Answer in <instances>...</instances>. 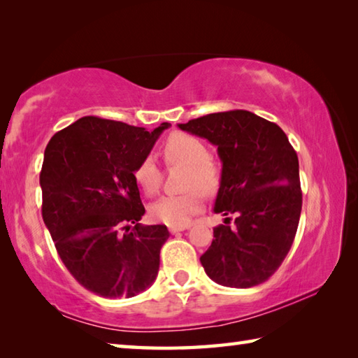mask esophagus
Wrapping results in <instances>:
<instances>
[{
  "label": "esophagus",
  "instance_id": "34e87169",
  "mask_svg": "<svg viewBox=\"0 0 358 358\" xmlns=\"http://www.w3.org/2000/svg\"><path fill=\"white\" fill-rule=\"evenodd\" d=\"M191 227V224H181V226H169V232L171 234H177V232H181V231H186Z\"/></svg>",
  "mask_w": 358,
  "mask_h": 358
}]
</instances>
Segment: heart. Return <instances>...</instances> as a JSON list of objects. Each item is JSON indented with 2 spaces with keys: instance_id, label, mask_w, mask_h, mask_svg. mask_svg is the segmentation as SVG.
<instances>
[{
  "instance_id": "heart-1",
  "label": "heart",
  "mask_w": 358,
  "mask_h": 358,
  "mask_svg": "<svg viewBox=\"0 0 358 358\" xmlns=\"http://www.w3.org/2000/svg\"><path fill=\"white\" fill-rule=\"evenodd\" d=\"M163 157L166 163L186 166L183 186L187 189L180 195H164L150 204L149 215L155 222L181 226L192 215L200 212L204 203L203 191L212 194L220 186V169L212 162L208 148L194 135L175 132L163 143ZM134 178L144 192L152 195L158 191L162 172L154 158L146 157L136 164Z\"/></svg>"
}]
</instances>
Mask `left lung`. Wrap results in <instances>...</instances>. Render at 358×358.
I'll list each match as a JSON object with an SVG mask.
<instances>
[{
  "instance_id": "obj_1",
  "label": "left lung",
  "mask_w": 358,
  "mask_h": 358,
  "mask_svg": "<svg viewBox=\"0 0 358 358\" xmlns=\"http://www.w3.org/2000/svg\"><path fill=\"white\" fill-rule=\"evenodd\" d=\"M178 127L217 146L223 169L214 212L235 215L234 229H214L200 257L204 272L227 287L262 285L283 263L299 227L296 152L275 123L249 110L209 113Z\"/></svg>"
}]
</instances>
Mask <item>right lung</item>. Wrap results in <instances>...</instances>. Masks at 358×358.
<instances>
[{
  "instance_id": "1",
  "label": "right lung",
  "mask_w": 358,
  "mask_h": 358,
  "mask_svg": "<svg viewBox=\"0 0 358 358\" xmlns=\"http://www.w3.org/2000/svg\"><path fill=\"white\" fill-rule=\"evenodd\" d=\"M169 126L148 132L83 117L53 135L44 150V224L67 271L90 292L129 299L157 278L169 231L138 223L144 206L134 171Z\"/></svg>"
}]
</instances>
